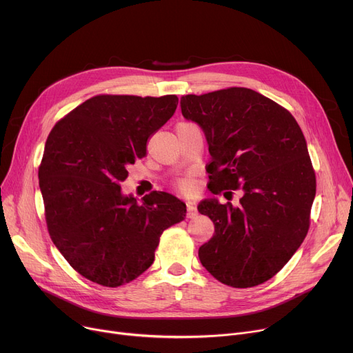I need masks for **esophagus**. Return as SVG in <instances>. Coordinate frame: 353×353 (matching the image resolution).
Wrapping results in <instances>:
<instances>
[{
  "instance_id": "obj_1",
  "label": "esophagus",
  "mask_w": 353,
  "mask_h": 353,
  "mask_svg": "<svg viewBox=\"0 0 353 353\" xmlns=\"http://www.w3.org/2000/svg\"><path fill=\"white\" fill-rule=\"evenodd\" d=\"M186 205H188V216L189 217H196L197 216V209L194 206V203L192 200H188Z\"/></svg>"
}]
</instances>
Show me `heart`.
I'll list each match as a JSON object with an SVG mask.
<instances>
[{"instance_id":"heart-1","label":"heart","mask_w":353,"mask_h":353,"mask_svg":"<svg viewBox=\"0 0 353 353\" xmlns=\"http://www.w3.org/2000/svg\"><path fill=\"white\" fill-rule=\"evenodd\" d=\"M179 188H180L183 192H190V190H193V188H194V183H193V180H192L190 177H184V179H181V180L179 181Z\"/></svg>"}]
</instances>
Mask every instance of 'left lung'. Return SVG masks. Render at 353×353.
Segmentation results:
<instances>
[{
  "mask_svg": "<svg viewBox=\"0 0 353 353\" xmlns=\"http://www.w3.org/2000/svg\"><path fill=\"white\" fill-rule=\"evenodd\" d=\"M180 107L205 133L210 192L243 193L237 206L200 201L197 210L214 225L199 248L200 262L228 286L261 285L289 262L309 229L316 179L302 130L286 108L243 87L183 96Z\"/></svg>",
  "mask_w": 353,
  "mask_h": 353,
  "instance_id": "obj_1",
  "label": "left lung"
}]
</instances>
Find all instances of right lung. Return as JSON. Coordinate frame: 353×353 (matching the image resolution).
Returning a JSON list of instances; mask_svg holds the SVG:
<instances>
[{"mask_svg":"<svg viewBox=\"0 0 353 353\" xmlns=\"http://www.w3.org/2000/svg\"><path fill=\"white\" fill-rule=\"evenodd\" d=\"M176 96H96L54 125L39 170L50 236L85 279L117 288L154 262L161 233L186 216L176 196L139 201L120 183L176 111Z\"/></svg>","mask_w":353,"mask_h":353,"instance_id":"right-lung-1","label":"right lung"}]
</instances>
